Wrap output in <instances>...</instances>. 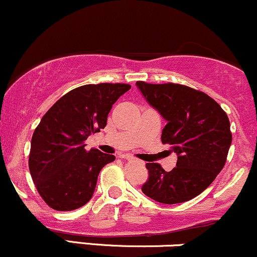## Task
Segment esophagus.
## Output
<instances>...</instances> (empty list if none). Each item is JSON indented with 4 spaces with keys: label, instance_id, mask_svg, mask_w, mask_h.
I'll return each mask as SVG.
<instances>
[{
    "label": "esophagus",
    "instance_id": "esophagus-1",
    "mask_svg": "<svg viewBox=\"0 0 257 257\" xmlns=\"http://www.w3.org/2000/svg\"><path fill=\"white\" fill-rule=\"evenodd\" d=\"M124 158H125V159H128V161H133V159H134V158L132 157V156H128V155L124 156Z\"/></svg>",
    "mask_w": 257,
    "mask_h": 257
}]
</instances>
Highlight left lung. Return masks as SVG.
I'll list each match as a JSON object with an SVG mask.
<instances>
[{
    "mask_svg": "<svg viewBox=\"0 0 257 257\" xmlns=\"http://www.w3.org/2000/svg\"><path fill=\"white\" fill-rule=\"evenodd\" d=\"M137 85L167 120L162 143L178 155L170 172L159 163H146L149 178L141 191L164 204L187 202L202 193L225 166L232 143L228 117L208 94L187 85L143 81Z\"/></svg>",
    "mask_w": 257,
    "mask_h": 257,
    "instance_id": "1",
    "label": "left lung"
}]
</instances>
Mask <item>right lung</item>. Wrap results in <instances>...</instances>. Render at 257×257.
<instances>
[{
  "label": "right lung",
  "mask_w": 257,
  "mask_h": 257,
  "mask_svg": "<svg viewBox=\"0 0 257 257\" xmlns=\"http://www.w3.org/2000/svg\"><path fill=\"white\" fill-rule=\"evenodd\" d=\"M131 89L125 83L85 84L65 94L35 129L29 169L38 193L58 211H71L89 202L100 170L113 155L87 151L84 141L104 129L112 105Z\"/></svg>",
  "instance_id": "1"
}]
</instances>
